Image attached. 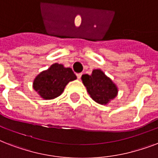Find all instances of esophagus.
<instances>
[{
  "mask_svg": "<svg viewBox=\"0 0 158 158\" xmlns=\"http://www.w3.org/2000/svg\"><path fill=\"white\" fill-rule=\"evenodd\" d=\"M76 75H77V78L80 79V78H81V76H82V73H79V74H77Z\"/></svg>",
  "mask_w": 158,
  "mask_h": 158,
  "instance_id": "34e87169",
  "label": "esophagus"
}]
</instances>
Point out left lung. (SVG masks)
<instances>
[{
	"mask_svg": "<svg viewBox=\"0 0 158 158\" xmlns=\"http://www.w3.org/2000/svg\"><path fill=\"white\" fill-rule=\"evenodd\" d=\"M81 79L94 101L102 105L116 97L117 88L100 69H94L91 75L83 74Z\"/></svg>",
	"mask_w": 158,
	"mask_h": 158,
	"instance_id": "8db88e82",
	"label": "left lung"
}]
</instances>
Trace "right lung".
<instances>
[{
  "label": "right lung",
  "mask_w": 158,
  "mask_h": 158,
  "mask_svg": "<svg viewBox=\"0 0 158 158\" xmlns=\"http://www.w3.org/2000/svg\"><path fill=\"white\" fill-rule=\"evenodd\" d=\"M76 79L70 68H64L62 64L56 63L36 77L33 89L43 98L53 99L62 94L69 82Z\"/></svg>",
  "instance_id": "obj_1"
}]
</instances>
